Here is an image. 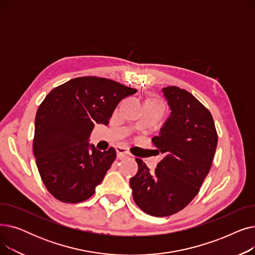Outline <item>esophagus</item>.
I'll return each mask as SVG.
<instances>
[{
	"label": "esophagus",
	"instance_id": "esophagus-1",
	"mask_svg": "<svg viewBox=\"0 0 255 255\" xmlns=\"http://www.w3.org/2000/svg\"><path fill=\"white\" fill-rule=\"evenodd\" d=\"M129 155L128 150L125 148V146H118L117 148V156L119 159H123Z\"/></svg>",
	"mask_w": 255,
	"mask_h": 255
}]
</instances>
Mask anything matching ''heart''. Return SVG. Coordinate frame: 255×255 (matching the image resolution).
Returning <instances> with one entry per match:
<instances>
[{
    "mask_svg": "<svg viewBox=\"0 0 255 255\" xmlns=\"http://www.w3.org/2000/svg\"><path fill=\"white\" fill-rule=\"evenodd\" d=\"M148 101H151V102H155V103H159V104H161V103H160L159 101H157V100H155V99H150V100H148Z\"/></svg>",
    "mask_w": 255,
    "mask_h": 255,
    "instance_id": "heart-1",
    "label": "heart"
}]
</instances>
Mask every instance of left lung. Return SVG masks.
<instances>
[{
    "label": "left lung",
    "mask_w": 255,
    "mask_h": 255,
    "mask_svg": "<svg viewBox=\"0 0 255 255\" xmlns=\"http://www.w3.org/2000/svg\"><path fill=\"white\" fill-rule=\"evenodd\" d=\"M162 92L171 113L152 142L165 156L154 172L136 158L138 171L130 179L135 204L155 217L173 215L196 196L218 141L211 113L191 93L175 86Z\"/></svg>",
    "instance_id": "left-lung-1"
}]
</instances>
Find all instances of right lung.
I'll list each match as a JSON object with an SVG mask.
<instances>
[{
  "instance_id": "obj_1",
  "label": "right lung",
  "mask_w": 255,
  "mask_h": 255,
  "mask_svg": "<svg viewBox=\"0 0 255 255\" xmlns=\"http://www.w3.org/2000/svg\"><path fill=\"white\" fill-rule=\"evenodd\" d=\"M136 92L112 79L83 76L47 94L35 118L33 152L53 197L75 204L95 193L117 153L113 146L101 152L90 145L91 132L95 124H109L119 102Z\"/></svg>"
}]
</instances>
